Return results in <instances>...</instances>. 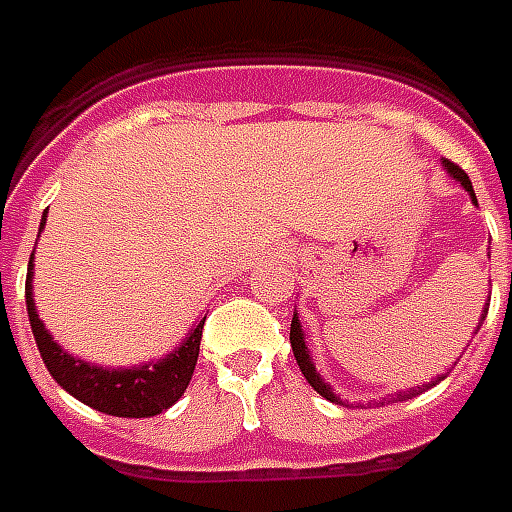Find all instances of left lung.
Returning a JSON list of instances; mask_svg holds the SVG:
<instances>
[{"instance_id": "left-lung-1", "label": "left lung", "mask_w": 512, "mask_h": 512, "mask_svg": "<svg viewBox=\"0 0 512 512\" xmlns=\"http://www.w3.org/2000/svg\"><path fill=\"white\" fill-rule=\"evenodd\" d=\"M444 168H447L449 173H452V179H458L460 184H463V187L469 190L471 201L477 204V195H474V190H471V181H469V176L463 173V168H460V165H455V162H449V159H444ZM485 314H488V308H485ZM485 314H482V317H480V322L485 320ZM289 342H292V353H295L297 366H300V372H303V378H306L308 383H311V389L317 391V394H322L325 400L339 402V405H344V402L339 400L336 394H333L331 386H325V383H322V378H320V375H317V369H314V364H311V355H308L306 339H303V325H300V320H297V314H295V317H292V328H289ZM438 380H444V375H441V378H438ZM438 380H430V383H427L424 389H430V386H436ZM416 394H422V389L400 391V394H394V397H389V400H386V402L411 400V397H416ZM380 405H383V402H380Z\"/></svg>"}]
</instances>
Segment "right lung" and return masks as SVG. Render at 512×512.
<instances>
[{"mask_svg": "<svg viewBox=\"0 0 512 512\" xmlns=\"http://www.w3.org/2000/svg\"><path fill=\"white\" fill-rule=\"evenodd\" d=\"M27 314H30L32 333H35V342H38V350H41L49 375L68 394H74L79 402H85L101 413L126 416V419L157 416L184 394V389L190 386L192 372H195V361H198V350H201V333H204L206 322L204 317L192 328L190 336L181 342L179 350H173L168 358H162L157 364L132 366V369L90 366L88 361H79L74 355L65 353L43 328L35 303H32V259L30 267H27Z\"/></svg>", "mask_w": 512, "mask_h": 512, "instance_id": "1", "label": "right lung"}]
</instances>
